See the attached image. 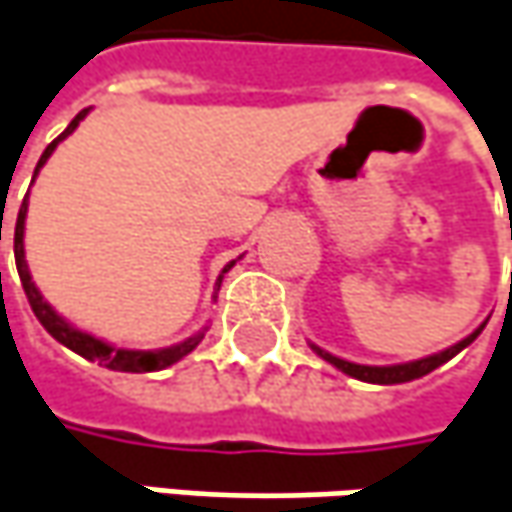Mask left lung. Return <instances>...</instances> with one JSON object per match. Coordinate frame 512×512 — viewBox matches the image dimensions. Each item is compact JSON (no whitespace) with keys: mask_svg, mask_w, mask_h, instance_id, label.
<instances>
[{"mask_svg":"<svg viewBox=\"0 0 512 512\" xmlns=\"http://www.w3.org/2000/svg\"><path fill=\"white\" fill-rule=\"evenodd\" d=\"M487 325V322H484ZM481 325V328H484ZM481 328H475L470 337H464L461 343L449 345L447 351H441V354H432V357H423V360H415V363H400V366H360V363H348V360H340V357H334V354H328V351H322L314 345V351L320 354L322 360H328L331 366H337L345 374H351V377H357V380H366V383H380V386H392V383H409V380H418L423 374H429V371H435L438 366H444L447 360H452L461 348H467V345L473 343L475 337L481 334Z\"/></svg>","mask_w":512,"mask_h":512,"instance_id":"1","label":"left lung"}]
</instances>
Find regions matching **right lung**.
Returning a JSON list of instances; mask_svg holds the SVG:
<instances>
[{
	"instance_id": "obj_1",
	"label": "right lung",
	"mask_w": 512,
	"mask_h": 512,
	"mask_svg": "<svg viewBox=\"0 0 512 512\" xmlns=\"http://www.w3.org/2000/svg\"><path fill=\"white\" fill-rule=\"evenodd\" d=\"M89 109H83L80 115L74 117L71 123H68V129H65L63 135L57 138V141H51L45 146V152H42V158H39L37 172L39 167L51 158V152H54V146L68 138L74 129H77V123L86 117ZM34 172V175H37ZM25 213H28V198L22 201V207H19V216H16V227H13V256H16V270H19V279H22V288H25V296H28V302H31V311L37 314V320L42 322V328L57 340V343H63L65 348H71V351H77L80 357H86V360H97V363H103L106 369H115V371H158V369H167L172 363H178L181 357H187L195 345L204 340V331H198L195 337L190 340H184V343L172 345V348H161V351H129V348H115V345L103 343V340H97V337H91L86 331H77L74 325H68V322L39 296L37 285L31 282V273H28V265H25V247H22V236H25ZM0 239H2V216H0ZM236 262H230L227 268L221 270V273H227V270L233 268ZM218 282H221V276H218Z\"/></svg>"
}]
</instances>
